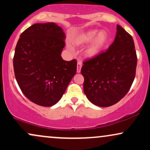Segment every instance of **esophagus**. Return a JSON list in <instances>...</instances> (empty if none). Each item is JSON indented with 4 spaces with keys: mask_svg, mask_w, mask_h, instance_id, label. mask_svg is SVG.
I'll return each instance as SVG.
<instances>
[{
    "mask_svg": "<svg viewBox=\"0 0 150 150\" xmlns=\"http://www.w3.org/2000/svg\"><path fill=\"white\" fill-rule=\"evenodd\" d=\"M82 62L81 61H77V73H80L81 68H82Z\"/></svg>",
    "mask_w": 150,
    "mask_h": 150,
    "instance_id": "34e87169",
    "label": "esophagus"
}]
</instances>
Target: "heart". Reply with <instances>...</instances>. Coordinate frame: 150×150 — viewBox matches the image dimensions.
<instances>
[{"instance_id":"b5f03b06","label":"heart","mask_w":150,"mask_h":150,"mask_svg":"<svg viewBox=\"0 0 150 150\" xmlns=\"http://www.w3.org/2000/svg\"><path fill=\"white\" fill-rule=\"evenodd\" d=\"M110 42L109 34L106 31L89 30L77 34L72 43L75 46H82L89 42L85 50V56L93 58L100 55L106 49Z\"/></svg>"}]
</instances>
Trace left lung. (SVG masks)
I'll return each mask as SVG.
<instances>
[{
    "label": "left lung",
    "instance_id": "8db88e82",
    "mask_svg": "<svg viewBox=\"0 0 150 150\" xmlns=\"http://www.w3.org/2000/svg\"><path fill=\"white\" fill-rule=\"evenodd\" d=\"M137 60L132 37L118 25L107 51L83 63V89L89 101L108 107L124 97L135 79Z\"/></svg>",
    "mask_w": 150,
    "mask_h": 150
}]
</instances>
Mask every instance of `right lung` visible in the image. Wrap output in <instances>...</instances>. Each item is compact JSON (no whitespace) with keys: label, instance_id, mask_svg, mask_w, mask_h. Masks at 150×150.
I'll return each mask as SVG.
<instances>
[{"label":"right lung","instance_id":"add662e5","mask_svg":"<svg viewBox=\"0 0 150 150\" xmlns=\"http://www.w3.org/2000/svg\"><path fill=\"white\" fill-rule=\"evenodd\" d=\"M63 29L53 22L34 24L20 34L13 67L22 93L34 104H56L77 71L76 60L64 61Z\"/></svg>","mask_w":150,"mask_h":150}]
</instances>
